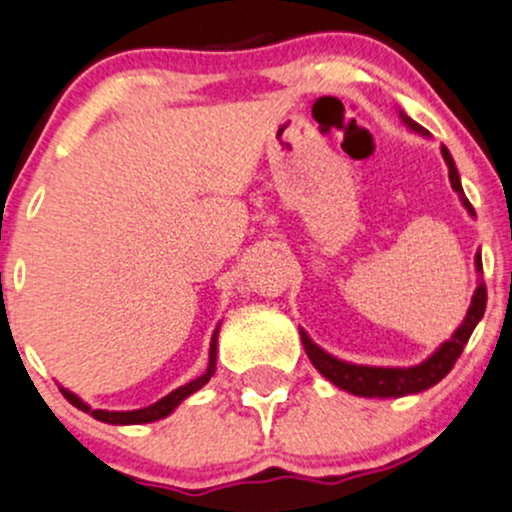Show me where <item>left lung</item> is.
I'll return each mask as SVG.
<instances>
[{
	"label": "left lung",
	"instance_id": "8db88e82",
	"mask_svg": "<svg viewBox=\"0 0 512 512\" xmlns=\"http://www.w3.org/2000/svg\"><path fill=\"white\" fill-rule=\"evenodd\" d=\"M402 122L412 129V132L422 134V137H429V132L422 125L407 117L405 112L400 110ZM441 157H444L446 166H449V181L451 188L459 193V201L461 206L466 208V213L471 218H476V211L466 198L464 186H461V176L459 169H456L454 159H451L449 149L441 144ZM476 272H478V284H476V292L471 297V306L466 311L464 321L461 326L451 333L449 341H444L441 346L429 355L427 360L422 363L410 365V368H383V365H358V363H348V360L336 358V355L326 353L324 348L316 346L311 341L309 333L304 328H299V336L301 343H304V351L309 355V360L314 363V368L324 375L326 380H331L333 385L341 387V390L351 392V395L358 397H405V395H414V392H422L429 390L432 385H437L451 368H454L456 358H459L464 346L469 343L473 328H476L478 321L483 319V311H486V284H483L481 274H483V265H481V250L476 252Z\"/></svg>",
	"mask_w": 512,
	"mask_h": 512
}]
</instances>
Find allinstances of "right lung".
<instances>
[{"mask_svg":"<svg viewBox=\"0 0 512 512\" xmlns=\"http://www.w3.org/2000/svg\"><path fill=\"white\" fill-rule=\"evenodd\" d=\"M218 333H220V324L215 326V331H213V336H211V351H208V368H206V373L198 375V378L191 380V383L176 387L174 392H169V395H166V397H161V400L154 402V405L142 407V410H127V412L93 410V407L85 405V402L80 400V397L75 395V392L66 390V387H61V385H58V387H61L63 397H66V400L71 402L73 407H78V410L88 412L90 417H95V419H98V422H105V424H147V422H157V419L169 417V414L174 412L176 407H179L181 402L186 400V397H191L193 392L201 390V387L213 378L215 358H218Z\"/></svg>","mask_w":512,"mask_h":512,"instance_id":"add662e5","label":"right lung"}]
</instances>
